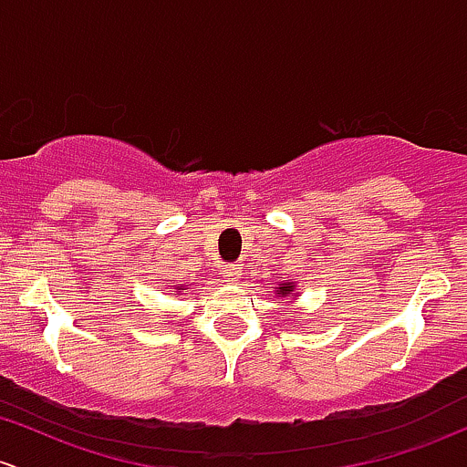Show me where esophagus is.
I'll use <instances>...</instances> for the list:
<instances>
[{
  "label": "esophagus",
  "instance_id": "1",
  "mask_svg": "<svg viewBox=\"0 0 467 467\" xmlns=\"http://www.w3.org/2000/svg\"><path fill=\"white\" fill-rule=\"evenodd\" d=\"M222 276L223 281H228V284H237V281L242 279V270H239L237 265H225L222 270Z\"/></svg>",
  "mask_w": 467,
  "mask_h": 467
}]
</instances>
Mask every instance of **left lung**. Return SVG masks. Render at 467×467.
Instances as JSON below:
<instances>
[{"label": "left lung", "mask_w": 467, "mask_h": 467, "mask_svg": "<svg viewBox=\"0 0 467 467\" xmlns=\"http://www.w3.org/2000/svg\"><path fill=\"white\" fill-rule=\"evenodd\" d=\"M275 295L281 296V299H295V296H299V290H296L295 281H284V284L276 285Z\"/></svg>", "instance_id": "8db88e82"}]
</instances>
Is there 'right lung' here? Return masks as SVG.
<instances>
[{"label": "right lung", "mask_w": 467, "mask_h": 467, "mask_svg": "<svg viewBox=\"0 0 467 467\" xmlns=\"http://www.w3.org/2000/svg\"><path fill=\"white\" fill-rule=\"evenodd\" d=\"M183 290H188V288H186V285H183V284H177V285H175V292H177V295H182V292H183Z\"/></svg>", "instance_id": "right-lung-1"}]
</instances>
